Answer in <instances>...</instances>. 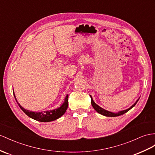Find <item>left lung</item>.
I'll use <instances>...</instances> for the list:
<instances>
[{"label":"left lung","mask_w":155,"mask_h":155,"mask_svg":"<svg viewBox=\"0 0 155 155\" xmlns=\"http://www.w3.org/2000/svg\"><path fill=\"white\" fill-rule=\"evenodd\" d=\"M90 97H91V104H92V107H94V109L95 110H96L98 113H100V114H102V115L105 116V117H114L120 116V115H122V114H123L126 113V112H128L129 110H130L132 107H134L135 105H136V104H137V102L138 101V100H140V99H138V100L136 101V103H135V104H134L132 106H131L130 108L127 109H126V110H121V111H119V112H118V113H113V112L108 111V110H105V109H104L101 108V107L97 105L96 104V103H95V102L94 101L92 96H90Z\"/></svg>","instance_id":"obj_1"}]
</instances>
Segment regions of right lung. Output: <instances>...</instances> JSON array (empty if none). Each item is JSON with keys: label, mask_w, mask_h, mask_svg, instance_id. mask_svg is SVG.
<instances>
[{"label": "right lung", "mask_w": 155, "mask_h": 155, "mask_svg": "<svg viewBox=\"0 0 155 155\" xmlns=\"http://www.w3.org/2000/svg\"><path fill=\"white\" fill-rule=\"evenodd\" d=\"M13 93L14 96L15 98L14 92H13ZM68 97L69 96L68 94H67L65 98L64 103H63L59 108L50 110H45V111L42 112H33L30 111L29 110H26L19 105V104L16 100V98H15V100H16L19 107L21 108V109L27 114V116L34 119V120H38L39 122H47L56 120V119L60 118L63 114H64L67 107H68Z\"/></svg>", "instance_id": "right-lung-1"}]
</instances>
